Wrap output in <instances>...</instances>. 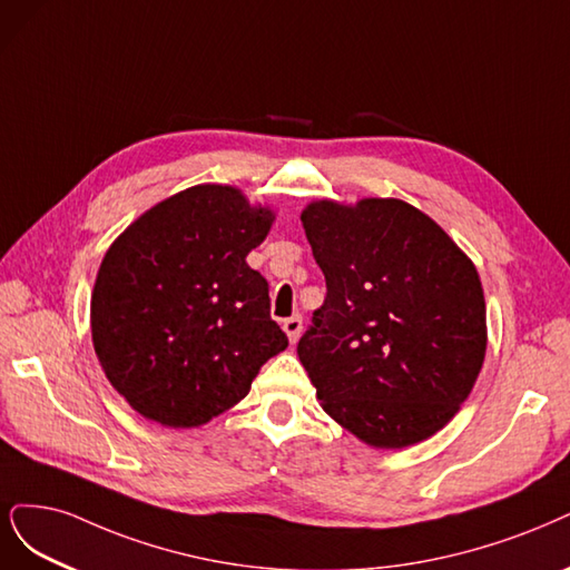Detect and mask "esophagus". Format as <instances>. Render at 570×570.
<instances>
[{
  "mask_svg": "<svg viewBox=\"0 0 570 570\" xmlns=\"http://www.w3.org/2000/svg\"><path fill=\"white\" fill-rule=\"evenodd\" d=\"M283 330H285V335L292 344L297 342L299 335H302V316H292V318L283 321Z\"/></svg>",
  "mask_w": 570,
  "mask_h": 570,
  "instance_id": "34e87169",
  "label": "esophagus"
}]
</instances>
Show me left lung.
<instances>
[{
	"instance_id": "obj_1",
	"label": "left lung",
	"mask_w": 570,
	"mask_h": 570,
	"mask_svg": "<svg viewBox=\"0 0 570 570\" xmlns=\"http://www.w3.org/2000/svg\"><path fill=\"white\" fill-rule=\"evenodd\" d=\"M302 224L327 294L297 353L323 410L375 448L434 436L485 358L476 266L434 219L394 198L318 200Z\"/></svg>"
}]
</instances>
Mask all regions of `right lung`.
Wrapping results in <instances>:
<instances>
[{
	"label": "right lung",
	"instance_id": "obj_1",
	"mask_svg": "<svg viewBox=\"0 0 570 570\" xmlns=\"http://www.w3.org/2000/svg\"><path fill=\"white\" fill-rule=\"evenodd\" d=\"M273 212L233 186H193L141 214L98 268L91 340L117 394L163 426H200L243 401L285 351L268 283L247 266Z\"/></svg>",
	"mask_w": 570,
	"mask_h": 570
}]
</instances>
